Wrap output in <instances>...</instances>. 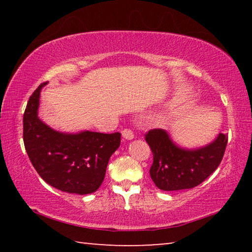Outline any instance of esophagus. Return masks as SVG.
Wrapping results in <instances>:
<instances>
[{"mask_svg":"<svg viewBox=\"0 0 252 252\" xmlns=\"http://www.w3.org/2000/svg\"><path fill=\"white\" fill-rule=\"evenodd\" d=\"M122 136L126 140H132L134 138V134L130 129H125V130H122Z\"/></svg>","mask_w":252,"mask_h":252,"instance_id":"34e87169","label":"esophagus"}]
</instances>
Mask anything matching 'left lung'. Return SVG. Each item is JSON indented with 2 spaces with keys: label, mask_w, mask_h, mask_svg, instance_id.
<instances>
[{
  "label": "left lung",
  "mask_w": 252,
  "mask_h": 252,
  "mask_svg": "<svg viewBox=\"0 0 252 252\" xmlns=\"http://www.w3.org/2000/svg\"><path fill=\"white\" fill-rule=\"evenodd\" d=\"M146 141L153 155L152 181L160 190L177 191L199 186L219 167L228 135L219 133L207 146L186 149L174 143L165 130L153 129L146 134Z\"/></svg>",
  "instance_id": "1"
}]
</instances>
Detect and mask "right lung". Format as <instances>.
Masks as SVG:
<instances>
[{"mask_svg": "<svg viewBox=\"0 0 252 252\" xmlns=\"http://www.w3.org/2000/svg\"><path fill=\"white\" fill-rule=\"evenodd\" d=\"M42 83L30 96L23 116V141L34 169L55 189L89 194L104 180L110 157L121 143V133L55 131L37 116Z\"/></svg>", "mask_w": 252, "mask_h": 252, "instance_id": "1", "label": "right lung"}]
</instances>
